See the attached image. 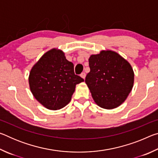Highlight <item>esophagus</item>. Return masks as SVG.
I'll return each instance as SVG.
<instances>
[{
  "label": "esophagus",
  "mask_w": 158,
  "mask_h": 158,
  "mask_svg": "<svg viewBox=\"0 0 158 158\" xmlns=\"http://www.w3.org/2000/svg\"><path fill=\"white\" fill-rule=\"evenodd\" d=\"M80 76H81V78H83V79H84L85 78V73H82Z\"/></svg>",
  "instance_id": "esophagus-1"
}]
</instances>
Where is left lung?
<instances>
[{"mask_svg": "<svg viewBox=\"0 0 158 158\" xmlns=\"http://www.w3.org/2000/svg\"><path fill=\"white\" fill-rule=\"evenodd\" d=\"M89 62L90 71L85 82L96 105L105 109L121 105L134 85L135 73L130 63L110 49L90 55Z\"/></svg>", "mask_w": 158, "mask_h": 158, "instance_id": "obj_1", "label": "left lung"}]
</instances>
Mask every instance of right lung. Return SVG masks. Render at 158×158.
<instances>
[{
    "instance_id": "obj_1",
    "label": "right lung",
    "mask_w": 158,
    "mask_h": 158,
    "mask_svg": "<svg viewBox=\"0 0 158 158\" xmlns=\"http://www.w3.org/2000/svg\"><path fill=\"white\" fill-rule=\"evenodd\" d=\"M74 74V65L62 50L53 48L32 67L29 88L34 98L49 110H58L70 102L76 85L84 81Z\"/></svg>"
}]
</instances>
